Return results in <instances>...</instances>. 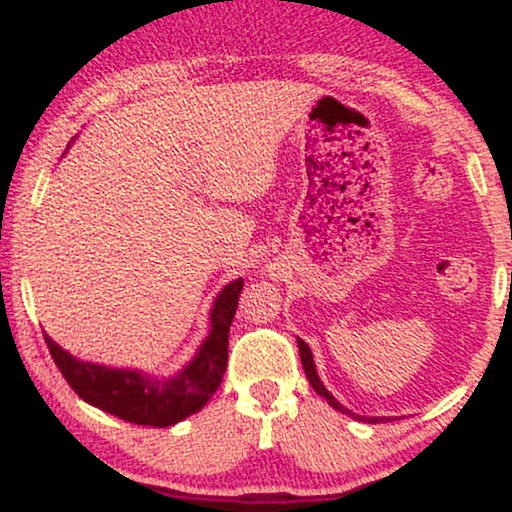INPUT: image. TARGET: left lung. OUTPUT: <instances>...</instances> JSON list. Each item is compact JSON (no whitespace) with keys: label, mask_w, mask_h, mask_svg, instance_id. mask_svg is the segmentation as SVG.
Returning <instances> with one entry per match:
<instances>
[{"label":"left lung","mask_w":512,"mask_h":512,"mask_svg":"<svg viewBox=\"0 0 512 512\" xmlns=\"http://www.w3.org/2000/svg\"><path fill=\"white\" fill-rule=\"evenodd\" d=\"M298 351H301V363H303V370H305V378L310 380V385H313V390L317 392V395L320 397H325L327 399V404H330V407H334V409H339V411H344V414H349V416H354V419H358V421H368V424H383V421H390V416H356L354 411H349V409H344L342 404L337 402V399H334L330 392L325 390V385L320 383V378H317V370H315V361H313V351H310V346L303 342V339H298Z\"/></svg>","instance_id":"left-lung-1"}]
</instances>
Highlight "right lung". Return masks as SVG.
Segmentation results:
<instances>
[{"mask_svg":"<svg viewBox=\"0 0 512 512\" xmlns=\"http://www.w3.org/2000/svg\"><path fill=\"white\" fill-rule=\"evenodd\" d=\"M243 279L223 286L211 308V332L197 356L173 378H149L139 370H120L79 361L45 337L57 368L84 402L129 424L166 428L197 414L219 390L228 366V330L236 315Z\"/></svg>","mask_w":512,"mask_h":512,"instance_id":"right-lung-1","label":"right lung"}]
</instances>
